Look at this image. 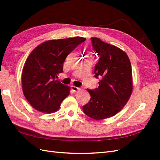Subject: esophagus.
<instances>
[{
    "label": "esophagus",
    "instance_id": "34e87169",
    "mask_svg": "<svg viewBox=\"0 0 160 160\" xmlns=\"http://www.w3.org/2000/svg\"><path fill=\"white\" fill-rule=\"evenodd\" d=\"M71 89L74 92H77V91H80V88H77V87H75V86H73V85H72L71 87Z\"/></svg>",
    "mask_w": 160,
    "mask_h": 160
}]
</instances>
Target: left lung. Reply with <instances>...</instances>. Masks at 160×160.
Returning a JSON list of instances; mask_svg holds the SVG:
<instances>
[{"label": "left lung", "instance_id": "obj_1", "mask_svg": "<svg viewBox=\"0 0 160 160\" xmlns=\"http://www.w3.org/2000/svg\"><path fill=\"white\" fill-rule=\"evenodd\" d=\"M91 41L99 57L95 77L101 81L98 89H87L91 99L83 111L89 118L101 120L113 117L128 103L133 91L132 70L125 51L99 38L91 37Z\"/></svg>", "mask_w": 160, "mask_h": 160}]
</instances>
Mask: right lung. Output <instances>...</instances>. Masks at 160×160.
<instances>
[{
	"label": "right lung",
	"mask_w": 160,
	"mask_h": 160,
	"mask_svg": "<svg viewBox=\"0 0 160 160\" xmlns=\"http://www.w3.org/2000/svg\"><path fill=\"white\" fill-rule=\"evenodd\" d=\"M85 38L76 37L41 43L28 55L22 72L23 94L36 110L52 113L70 93V88L56 79L63 71L67 56Z\"/></svg>",
	"instance_id": "right-lung-1"
}]
</instances>
